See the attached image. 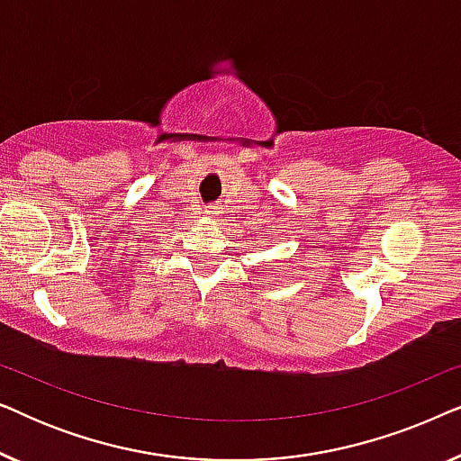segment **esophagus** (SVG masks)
<instances>
[{
  "label": "esophagus",
  "instance_id": "obj_1",
  "mask_svg": "<svg viewBox=\"0 0 461 461\" xmlns=\"http://www.w3.org/2000/svg\"><path fill=\"white\" fill-rule=\"evenodd\" d=\"M207 213H210V216H218V213H220V207L216 205V203H213V205H207V210H205Z\"/></svg>",
  "mask_w": 461,
  "mask_h": 461
}]
</instances>
